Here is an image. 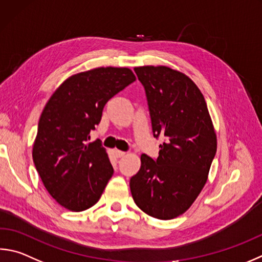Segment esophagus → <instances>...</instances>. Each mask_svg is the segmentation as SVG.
<instances>
[{
	"instance_id": "34e87169",
	"label": "esophagus",
	"mask_w": 262,
	"mask_h": 262,
	"mask_svg": "<svg viewBox=\"0 0 262 262\" xmlns=\"http://www.w3.org/2000/svg\"><path fill=\"white\" fill-rule=\"evenodd\" d=\"M113 155H115L117 158H121V157H123L126 154L123 151H120V150H113Z\"/></svg>"
}]
</instances>
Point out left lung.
I'll list each match as a JSON object with an SVG mask.
<instances>
[{
  "label": "left lung",
  "mask_w": 262,
  "mask_h": 262,
  "mask_svg": "<svg viewBox=\"0 0 262 262\" xmlns=\"http://www.w3.org/2000/svg\"><path fill=\"white\" fill-rule=\"evenodd\" d=\"M144 87L154 136L164 137L158 158L141 156L130 179L133 199L149 215L169 220L184 213L207 181L216 135L201 90L166 66L135 68Z\"/></svg>",
  "instance_id": "left-lung-1"
}]
</instances>
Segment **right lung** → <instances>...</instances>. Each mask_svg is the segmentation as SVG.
<instances>
[{
  "label": "right lung",
  "mask_w": 262,
  "mask_h": 262,
  "mask_svg": "<svg viewBox=\"0 0 262 262\" xmlns=\"http://www.w3.org/2000/svg\"><path fill=\"white\" fill-rule=\"evenodd\" d=\"M126 68H98L59 85L47 103L33 145V161L46 189L70 211L81 212L98 202L113 167L99 140L90 132L110 98L135 81Z\"/></svg>",
  "instance_id": "obj_1"
}]
</instances>
